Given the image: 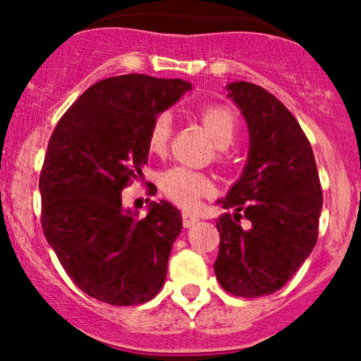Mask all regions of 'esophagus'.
I'll return each mask as SVG.
<instances>
[{"label":"esophagus","instance_id":"obj_1","mask_svg":"<svg viewBox=\"0 0 361 361\" xmlns=\"http://www.w3.org/2000/svg\"><path fill=\"white\" fill-rule=\"evenodd\" d=\"M197 222H199V216H197V215H193V213H188V212L183 213L184 228H191V226L197 224Z\"/></svg>","mask_w":361,"mask_h":361}]
</instances>
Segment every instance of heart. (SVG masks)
<instances>
[{
  "label": "heart",
  "mask_w": 361,
  "mask_h": 361,
  "mask_svg": "<svg viewBox=\"0 0 361 361\" xmlns=\"http://www.w3.org/2000/svg\"><path fill=\"white\" fill-rule=\"evenodd\" d=\"M199 119L204 128L212 133L213 141L219 148H226L233 142L238 132V116L228 104H202L199 108ZM171 139V117L170 114H157L149 124L146 145L155 155H162L168 149ZM161 190L164 195L183 208H195L204 197L215 191V183L208 173L191 170L186 166H173L162 171L159 177Z\"/></svg>",
  "instance_id": "1"
}]
</instances>
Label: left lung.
Instances as JSON below:
<instances>
[{"mask_svg": "<svg viewBox=\"0 0 361 361\" xmlns=\"http://www.w3.org/2000/svg\"><path fill=\"white\" fill-rule=\"evenodd\" d=\"M228 90L247 121L250 155L220 200L237 213L216 220L215 275L231 295L257 298L283 288L317 244L322 186L311 145L291 111L253 82H231ZM242 216L250 230L241 229Z\"/></svg>", "mask_w": 361, "mask_h": 361, "instance_id": "8db88e82", "label": "left lung"}]
</instances>
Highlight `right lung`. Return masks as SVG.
<instances>
[{"mask_svg":"<svg viewBox=\"0 0 361 361\" xmlns=\"http://www.w3.org/2000/svg\"><path fill=\"white\" fill-rule=\"evenodd\" d=\"M190 88L183 79L145 73L103 79L54 128L39 175L41 228L70 279L92 298L137 305L161 291L183 216L161 200L137 219L123 209L121 191L142 175L153 117Z\"/></svg>","mask_w":361,"mask_h":361,"instance_id":"add662e5","label":"right lung"}]
</instances>
